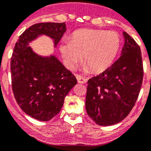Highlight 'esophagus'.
<instances>
[{
  "instance_id": "obj_1",
  "label": "esophagus",
  "mask_w": 151,
  "mask_h": 151,
  "mask_svg": "<svg viewBox=\"0 0 151 151\" xmlns=\"http://www.w3.org/2000/svg\"><path fill=\"white\" fill-rule=\"evenodd\" d=\"M76 76L77 81H78V83L84 84V83H85V82H87V81H88L87 78H85V77H83V76H79V75H76Z\"/></svg>"
}]
</instances>
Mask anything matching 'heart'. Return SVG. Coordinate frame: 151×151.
<instances>
[{
    "mask_svg": "<svg viewBox=\"0 0 151 151\" xmlns=\"http://www.w3.org/2000/svg\"><path fill=\"white\" fill-rule=\"evenodd\" d=\"M120 37L116 32L99 29H81L75 32L70 41L60 47L66 66L72 68L82 54L85 69L98 73L110 66L120 47Z\"/></svg>",
    "mask_w": 151,
    "mask_h": 151,
    "instance_id": "b5f03b06",
    "label": "heart"
}]
</instances>
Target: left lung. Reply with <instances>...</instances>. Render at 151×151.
<instances>
[{"mask_svg":"<svg viewBox=\"0 0 151 151\" xmlns=\"http://www.w3.org/2000/svg\"><path fill=\"white\" fill-rule=\"evenodd\" d=\"M125 43L120 57L105 71L88 81L85 107L99 125L123 120L139 95L144 69L140 47L123 32Z\"/></svg>","mask_w":151,"mask_h":151,"instance_id":"obj_1","label":"left lung"}]
</instances>
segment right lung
Segmentation results:
<instances>
[{"mask_svg":"<svg viewBox=\"0 0 151 151\" xmlns=\"http://www.w3.org/2000/svg\"><path fill=\"white\" fill-rule=\"evenodd\" d=\"M66 31L65 22L35 24L19 36L13 49L10 63L13 94L21 109L38 120H50L60 113L77 80L55 56L38 55L29 43L45 35L57 47Z\"/></svg>","mask_w":151,"mask_h":151,"instance_id":"1","label":"right lung"}]
</instances>
